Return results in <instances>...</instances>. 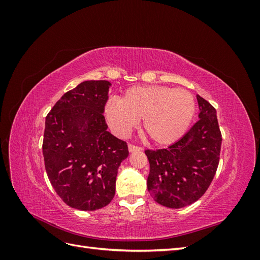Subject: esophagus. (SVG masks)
<instances>
[{
	"instance_id": "34e87169",
	"label": "esophagus",
	"mask_w": 260,
	"mask_h": 260,
	"mask_svg": "<svg viewBox=\"0 0 260 260\" xmlns=\"http://www.w3.org/2000/svg\"><path fill=\"white\" fill-rule=\"evenodd\" d=\"M128 149H129L130 153L136 152V151H142V148H141L140 146H136V145H133V144H129L128 145Z\"/></svg>"
}]
</instances>
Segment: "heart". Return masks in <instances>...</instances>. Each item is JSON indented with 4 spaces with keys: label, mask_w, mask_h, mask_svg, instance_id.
I'll return each mask as SVG.
<instances>
[{
    "label": "heart",
    "mask_w": 260,
    "mask_h": 260,
    "mask_svg": "<svg viewBox=\"0 0 260 260\" xmlns=\"http://www.w3.org/2000/svg\"><path fill=\"white\" fill-rule=\"evenodd\" d=\"M196 103L185 89L162 85L133 86L119 101L105 104V117L111 127L125 136L143 119L144 135L158 145H169L182 138L193 120Z\"/></svg>",
    "instance_id": "heart-1"
}]
</instances>
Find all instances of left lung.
<instances>
[{
  "label": "left lung",
  "instance_id": "left-lung-1",
  "mask_svg": "<svg viewBox=\"0 0 260 260\" xmlns=\"http://www.w3.org/2000/svg\"><path fill=\"white\" fill-rule=\"evenodd\" d=\"M200 119L167 148L145 154L149 161L147 190L155 202L168 208H182L201 199L214 179L221 148L217 112L198 95Z\"/></svg>",
  "mask_w": 260,
  "mask_h": 260
}]
</instances>
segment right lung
I'll return each instance as SVG.
<instances>
[{"instance_id": "1", "label": "right lung", "mask_w": 260, "mask_h": 260, "mask_svg": "<svg viewBox=\"0 0 260 260\" xmlns=\"http://www.w3.org/2000/svg\"><path fill=\"white\" fill-rule=\"evenodd\" d=\"M112 83L89 80L65 93L45 118L43 156L55 192L68 206L96 210L112 202L127 143L107 131L103 115Z\"/></svg>"}]
</instances>
